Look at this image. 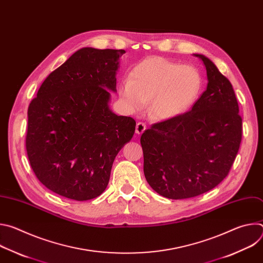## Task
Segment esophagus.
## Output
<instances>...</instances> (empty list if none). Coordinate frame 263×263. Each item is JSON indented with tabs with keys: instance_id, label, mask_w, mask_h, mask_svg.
I'll use <instances>...</instances> for the list:
<instances>
[{
	"instance_id": "1",
	"label": "esophagus",
	"mask_w": 263,
	"mask_h": 263,
	"mask_svg": "<svg viewBox=\"0 0 263 263\" xmlns=\"http://www.w3.org/2000/svg\"><path fill=\"white\" fill-rule=\"evenodd\" d=\"M145 124L144 123H142V122H138L137 124H136V133L138 134V135H140V134H142L143 132H144V130H145Z\"/></svg>"
}]
</instances>
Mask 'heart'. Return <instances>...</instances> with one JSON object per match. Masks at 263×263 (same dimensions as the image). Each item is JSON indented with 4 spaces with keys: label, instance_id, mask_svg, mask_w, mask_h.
I'll return each mask as SVG.
<instances>
[{
    "label": "heart",
    "instance_id": "obj_1",
    "mask_svg": "<svg viewBox=\"0 0 263 263\" xmlns=\"http://www.w3.org/2000/svg\"><path fill=\"white\" fill-rule=\"evenodd\" d=\"M202 89L200 71L163 57H148L136 64L129 79L121 82L119 95L131 114L145 109L158 121L173 120L189 111Z\"/></svg>",
    "mask_w": 263,
    "mask_h": 263
}]
</instances>
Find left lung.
Listing matches in <instances>:
<instances>
[{
  "mask_svg": "<svg viewBox=\"0 0 263 263\" xmlns=\"http://www.w3.org/2000/svg\"><path fill=\"white\" fill-rule=\"evenodd\" d=\"M207 88L191 111L152 125L140 143L143 173L152 189L173 200L207 193L229 174L242 135V120L230 81L201 54Z\"/></svg>",
  "mask_w": 263,
  "mask_h": 263,
  "instance_id": "obj_1",
  "label": "left lung"
}]
</instances>
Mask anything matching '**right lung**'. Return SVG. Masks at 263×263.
I'll use <instances>...</instances> for the list:
<instances>
[{
    "instance_id": "right-lung-1",
    "label": "right lung",
    "mask_w": 263,
    "mask_h": 263,
    "mask_svg": "<svg viewBox=\"0 0 263 263\" xmlns=\"http://www.w3.org/2000/svg\"><path fill=\"white\" fill-rule=\"evenodd\" d=\"M124 50L83 48L52 71L28 108L26 149L47 189L87 201L108 185L115 158L135 131L108 103Z\"/></svg>"
}]
</instances>
